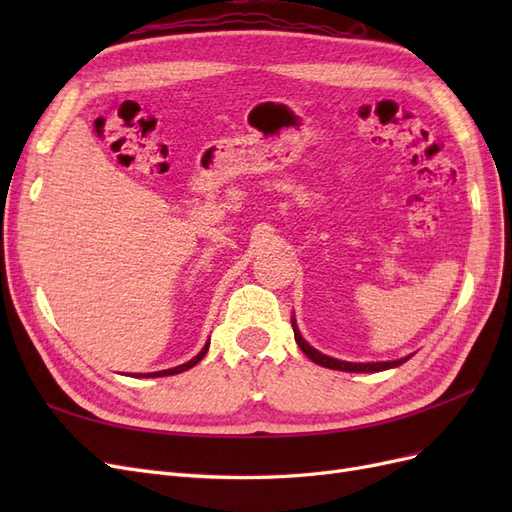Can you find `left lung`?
<instances>
[{
  "mask_svg": "<svg viewBox=\"0 0 512 512\" xmlns=\"http://www.w3.org/2000/svg\"><path fill=\"white\" fill-rule=\"evenodd\" d=\"M292 331H294V339H297V344H299V348L309 356V359H312L314 363H318V365H322V367H329V369H337V371H356V374H365V371H384V369H393V367H399L401 363H406L410 356H404V359H399V361H380V363H350V361H339V359H333V356H327V354H322V352H318L316 348H312L309 346L305 339L301 337V333H299V327H297V322H294V318H292Z\"/></svg>",
  "mask_w": 512,
  "mask_h": 512,
  "instance_id": "obj_1",
  "label": "left lung"
}]
</instances>
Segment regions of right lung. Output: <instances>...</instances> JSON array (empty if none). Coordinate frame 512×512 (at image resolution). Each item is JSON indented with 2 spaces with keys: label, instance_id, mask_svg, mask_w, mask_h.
<instances>
[{
  "label": "right lung",
  "instance_id": "1",
  "mask_svg": "<svg viewBox=\"0 0 512 512\" xmlns=\"http://www.w3.org/2000/svg\"><path fill=\"white\" fill-rule=\"evenodd\" d=\"M207 350H209V342L205 344V348L200 350L194 359H190L188 363H183V365H179V367H170V369H162V371H151V374H138V378H162V376H175V374H181V371H185V369H190V367H194L198 361H203V356L207 354Z\"/></svg>",
  "mask_w": 512,
  "mask_h": 512
}]
</instances>
